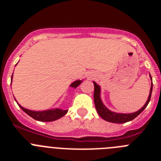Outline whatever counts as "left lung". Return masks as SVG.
I'll return each instance as SVG.
<instances>
[{
    "instance_id": "left-lung-1",
    "label": "left lung",
    "mask_w": 161,
    "mask_h": 161,
    "mask_svg": "<svg viewBox=\"0 0 161 161\" xmlns=\"http://www.w3.org/2000/svg\"><path fill=\"white\" fill-rule=\"evenodd\" d=\"M150 76L151 80H152V77H151L150 74ZM93 84H94L93 97H94V103H95L96 109H97L98 114L100 115L103 120H105V121H109V122L122 124V123H125V122H128V121H131V120H133L134 118H136L139 114L142 113V111H143V110L147 107L149 102L150 101L151 94H152V90H153V82L151 83L150 95H149L148 100H147V103H145V105H144L140 110L131 114L115 113V112L111 111L110 110H108V108L103 105V103H102L101 99H100V87L95 82H93Z\"/></svg>"
}]
</instances>
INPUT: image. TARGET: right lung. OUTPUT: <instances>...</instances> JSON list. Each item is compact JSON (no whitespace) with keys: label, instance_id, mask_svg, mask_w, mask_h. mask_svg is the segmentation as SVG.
<instances>
[{"label":"right lung","instance_id":"right-lung-1","mask_svg":"<svg viewBox=\"0 0 161 161\" xmlns=\"http://www.w3.org/2000/svg\"><path fill=\"white\" fill-rule=\"evenodd\" d=\"M12 76H13V74L12 75H11V80H12ZM81 82H82V81L80 80L75 81L74 82H72V83L71 84L70 86L76 88V87L79 86L80 85ZM18 105H19V108H20L22 111L25 112L28 115H30L31 118L36 120V121H55V120H58L59 119V118H62V117L64 116V115H65L68 112L67 110H64H64L58 109V108H56V109H52V110H47V111H31V110L26 109V108H24L23 107L19 105V103H18Z\"/></svg>","mask_w":161,"mask_h":161}]
</instances>
